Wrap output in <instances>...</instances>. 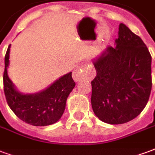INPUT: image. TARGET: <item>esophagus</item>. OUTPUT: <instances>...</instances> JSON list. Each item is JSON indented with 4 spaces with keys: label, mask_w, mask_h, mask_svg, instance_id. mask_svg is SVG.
Masks as SVG:
<instances>
[{
    "label": "esophagus",
    "mask_w": 155,
    "mask_h": 155,
    "mask_svg": "<svg viewBox=\"0 0 155 155\" xmlns=\"http://www.w3.org/2000/svg\"><path fill=\"white\" fill-rule=\"evenodd\" d=\"M82 73L81 72V69L80 68H76L74 71H73V78L75 81H79L81 80Z\"/></svg>",
    "instance_id": "obj_1"
}]
</instances>
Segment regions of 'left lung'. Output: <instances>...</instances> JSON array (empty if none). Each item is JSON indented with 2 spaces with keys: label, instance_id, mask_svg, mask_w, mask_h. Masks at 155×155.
Segmentation results:
<instances>
[{
  "label": "left lung",
  "instance_id": "1",
  "mask_svg": "<svg viewBox=\"0 0 155 155\" xmlns=\"http://www.w3.org/2000/svg\"><path fill=\"white\" fill-rule=\"evenodd\" d=\"M151 55L146 45L124 24H120L115 47L109 46L93 61L91 105L104 123H127L142 112L150 99Z\"/></svg>",
  "mask_w": 155,
  "mask_h": 155
}]
</instances>
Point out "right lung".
<instances>
[{
  "mask_svg": "<svg viewBox=\"0 0 155 155\" xmlns=\"http://www.w3.org/2000/svg\"><path fill=\"white\" fill-rule=\"evenodd\" d=\"M10 47L5 56L3 74L4 93L9 107L19 119L34 126H45L56 123L64 113L69 94L75 86L72 73L64 74L43 91L24 94L15 90L7 74Z\"/></svg>",
  "mask_w": 155,
  "mask_h": 155,
  "instance_id": "add662e5",
  "label": "right lung"
}]
</instances>
